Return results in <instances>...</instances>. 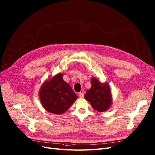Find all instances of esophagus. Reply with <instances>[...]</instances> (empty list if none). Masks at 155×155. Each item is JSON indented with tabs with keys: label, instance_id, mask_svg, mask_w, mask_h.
Here are the masks:
<instances>
[{
	"label": "esophagus",
	"instance_id": "obj_1",
	"mask_svg": "<svg viewBox=\"0 0 155 155\" xmlns=\"http://www.w3.org/2000/svg\"><path fill=\"white\" fill-rule=\"evenodd\" d=\"M84 93L82 92V93H79V96L81 97V98H83V97H84Z\"/></svg>",
	"mask_w": 155,
	"mask_h": 155
}]
</instances>
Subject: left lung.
<instances>
[{"mask_svg":"<svg viewBox=\"0 0 155 155\" xmlns=\"http://www.w3.org/2000/svg\"><path fill=\"white\" fill-rule=\"evenodd\" d=\"M91 87L87 91L84 98L94 110L98 112L107 111L112 106V94L110 84L101 83L96 78L91 79Z\"/></svg>","mask_w":155,"mask_h":155,"instance_id":"1","label":"left lung"}]
</instances>
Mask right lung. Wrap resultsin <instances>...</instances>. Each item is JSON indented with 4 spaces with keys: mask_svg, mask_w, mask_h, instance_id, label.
<instances>
[{
    "mask_svg": "<svg viewBox=\"0 0 155 155\" xmlns=\"http://www.w3.org/2000/svg\"><path fill=\"white\" fill-rule=\"evenodd\" d=\"M61 72L45 80L39 92L42 106L54 114L64 113L78 98L68 83L63 79Z\"/></svg>",
    "mask_w": 155,
    "mask_h": 155,
    "instance_id": "right-lung-1",
    "label": "right lung"
}]
</instances>
